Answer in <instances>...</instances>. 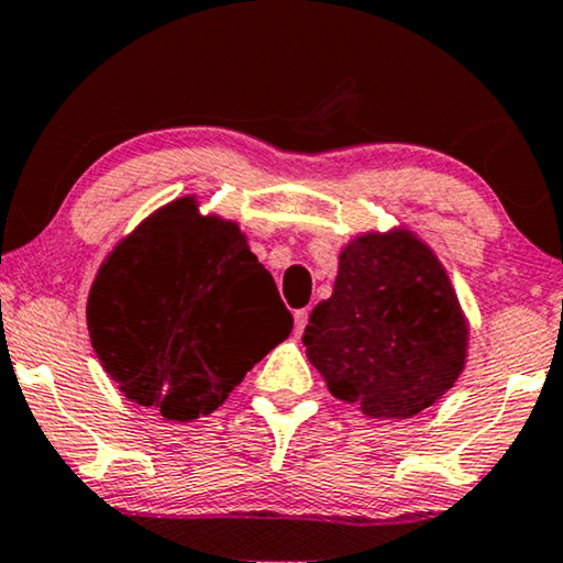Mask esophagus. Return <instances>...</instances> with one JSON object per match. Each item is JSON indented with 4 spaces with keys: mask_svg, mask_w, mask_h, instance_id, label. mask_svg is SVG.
<instances>
[{
    "mask_svg": "<svg viewBox=\"0 0 563 563\" xmlns=\"http://www.w3.org/2000/svg\"><path fill=\"white\" fill-rule=\"evenodd\" d=\"M292 321H296V336L303 334L306 323H308V308H300V311L292 313Z\"/></svg>",
    "mask_w": 563,
    "mask_h": 563,
    "instance_id": "34e87169",
    "label": "esophagus"
}]
</instances>
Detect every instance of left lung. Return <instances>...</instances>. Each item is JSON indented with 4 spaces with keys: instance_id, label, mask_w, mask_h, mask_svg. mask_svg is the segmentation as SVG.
<instances>
[{
    "instance_id": "1",
    "label": "left lung",
    "mask_w": 563,
    "mask_h": 563,
    "mask_svg": "<svg viewBox=\"0 0 563 563\" xmlns=\"http://www.w3.org/2000/svg\"><path fill=\"white\" fill-rule=\"evenodd\" d=\"M466 339L446 271L406 229L346 244L334 292L303 331L308 362L331 395L387 421L421 413L454 387Z\"/></svg>"
}]
</instances>
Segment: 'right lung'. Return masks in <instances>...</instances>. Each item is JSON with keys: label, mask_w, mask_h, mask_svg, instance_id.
I'll return each instance as SVG.
<instances>
[{"label": "right lung", "mask_w": 563, "mask_h": 563, "mask_svg": "<svg viewBox=\"0 0 563 563\" xmlns=\"http://www.w3.org/2000/svg\"><path fill=\"white\" fill-rule=\"evenodd\" d=\"M178 199L117 244L86 321L124 398L165 421L209 416L292 329L273 275L234 221Z\"/></svg>", "instance_id": "right-lung-1"}]
</instances>
